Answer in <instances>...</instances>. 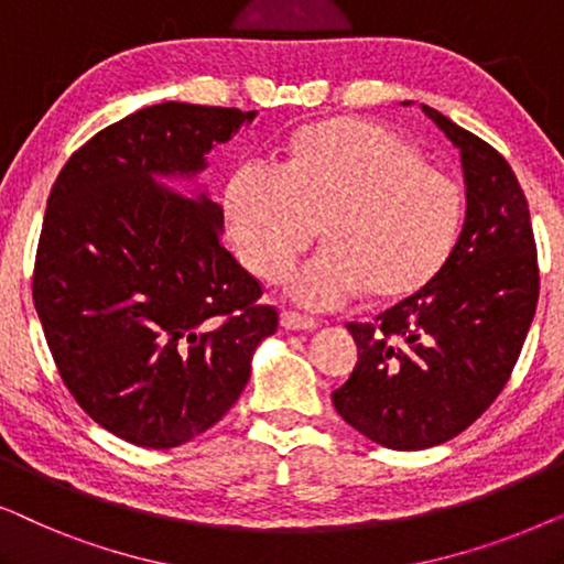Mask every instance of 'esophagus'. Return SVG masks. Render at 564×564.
I'll return each mask as SVG.
<instances>
[{
    "label": "esophagus",
    "mask_w": 564,
    "mask_h": 564,
    "mask_svg": "<svg viewBox=\"0 0 564 564\" xmlns=\"http://www.w3.org/2000/svg\"><path fill=\"white\" fill-rule=\"evenodd\" d=\"M280 323H282V328H288V330H315L318 328V321L307 318V315H300L295 311H282Z\"/></svg>",
    "instance_id": "1"
}]
</instances>
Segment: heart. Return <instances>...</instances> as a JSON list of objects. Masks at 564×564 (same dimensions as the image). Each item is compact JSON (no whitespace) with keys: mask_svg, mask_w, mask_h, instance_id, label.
Returning a JSON list of instances; mask_svg holds the SVG:
<instances>
[{"mask_svg":"<svg viewBox=\"0 0 564 564\" xmlns=\"http://www.w3.org/2000/svg\"><path fill=\"white\" fill-rule=\"evenodd\" d=\"M223 210L238 257L274 282L318 236L326 246L290 274L300 305L336 307L367 290L403 300L449 261L465 223V189L411 141L375 122L338 118L292 138L284 169L241 161Z\"/></svg>","mask_w":564,"mask_h":564,"instance_id":"b5f03b06","label":"heart"}]
</instances>
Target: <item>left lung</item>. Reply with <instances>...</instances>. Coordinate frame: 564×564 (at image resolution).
<instances>
[{"label":"left lung","instance_id":"left-lung-1","mask_svg":"<svg viewBox=\"0 0 564 564\" xmlns=\"http://www.w3.org/2000/svg\"><path fill=\"white\" fill-rule=\"evenodd\" d=\"M421 110L459 149L465 226L442 272L375 323H346L359 361L334 405L359 434L388 449H429L488 411L511 377L539 300L529 205L500 153Z\"/></svg>","mask_w":564,"mask_h":564}]
</instances>
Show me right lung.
Wrapping results in <instances>:
<instances>
[{
	"label": "right lung",
	"mask_w": 564,
	"mask_h": 564,
	"mask_svg": "<svg viewBox=\"0 0 564 564\" xmlns=\"http://www.w3.org/2000/svg\"><path fill=\"white\" fill-rule=\"evenodd\" d=\"M257 110L161 102L89 138L53 184L33 303L58 375L110 434L172 449L215 426L276 311L223 249V207L182 197Z\"/></svg>",
	"instance_id": "right-lung-1"
}]
</instances>
